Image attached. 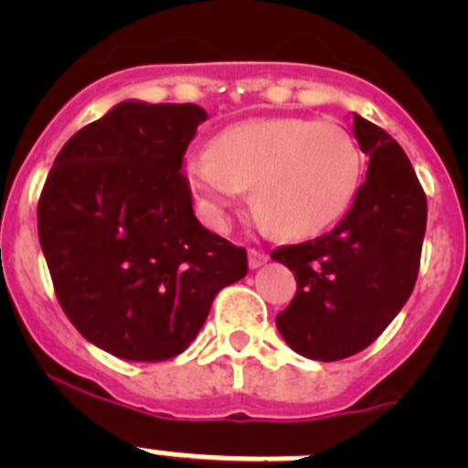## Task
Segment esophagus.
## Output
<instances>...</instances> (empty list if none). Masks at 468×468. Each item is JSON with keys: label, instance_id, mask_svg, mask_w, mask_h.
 I'll list each match as a JSON object with an SVG mask.
<instances>
[{"label": "esophagus", "instance_id": "obj_1", "mask_svg": "<svg viewBox=\"0 0 468 468\" xmlns=\"http://www.w3.org/2000/svg\"><path fill=\"white\" fill-rule=\"evenodd\" d=\"M267 260H270V255L262 253V250H255V248L248 253V264H250V270H260L262 264H267Z\"/></svg>", "mask_w": 468, "mask_h": 468}]
</instances>
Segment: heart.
<instances>
[{
	"label": "heart",
	"instance_id": "heart-1",
	"mask_svg": "<svg viewBox=\"0 0 468 468\" xmlns=\"http://www.w3.org/2000/svg\"><path fill=\"white\" fill-rule=\"evenodd\" d=\"M363 161L356 143L333 122L260 117L215 135L210 152L185 159L183 177L210 227L250 187L260 218L288 239L312 237L337 222L356 197Z\"/></svg>",
	"mask_w": 468,
	"mask_h": 468
}]
</instances>
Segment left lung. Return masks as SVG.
<instances>
[{
  "label": "left lung",
  "mask_w": 468,
  "mask_h": 468,
  "mask_svg": "<svg viewBox=\"0 0 468 468\" xmlns=\"http://www.w3.org/2000/svg\"><path fill=\"white\" fill-rule=\"evenodd\" d=\"M354 135L370 161L351 208L324 237L271 253L297 281L276 328L314 361H340L378 340L415 288L427 229V197L403 147L361 114Z\"/></svg>",
  "instance_id": "8db88e82"
}]
</instances>
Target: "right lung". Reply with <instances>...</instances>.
<instances>
[{
  "mask_svg": "<svg viewBox=\"0 0 468 468\" xmlns=\"http://www.w3.org/2000/svg\"><path fill=\"white\" fill-rule=\"evenodd\" d=\"M206 119L192 102H119L65 143L41 192L58 302L90 345L123 361L183 354L218 291L248 274L246 250L197 220L180 173Z\"/></svg>",
  "mask_w": 468,
  "mask_h": 468,
  "instance_id": "obj_1",
  "label": "right lung"
}]
</instances>
